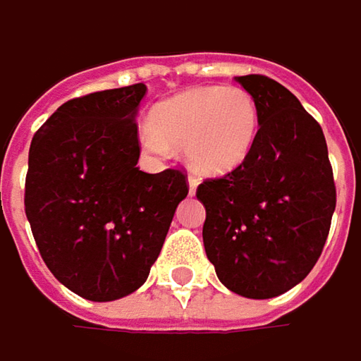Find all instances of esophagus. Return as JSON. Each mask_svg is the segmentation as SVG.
<instances>
[{
	"label": "esophagus",
	"instance_id": "34e87169",
	"mask_svg": "<svg viewBox=\"0 0 361 361\" xmlns=\"http://www.w3.org/2000/svg\"><path fill=\"white\" fill-rule=\"evenodd\" d=\"M197 185H199V178L190 174V176H189V192H190V195H192V192L197 190Z\"/></svg>",
	"mask_w": 361,
	"mask_h": 361
}]
</instances>
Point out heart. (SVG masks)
I'll list each match as a JSON object with an SVG mask.
<instances>
[{
  "label": "heart",
  "instance_id": "obj_1",
  "mask_svg": "<svg viewBox=\"0 0 361 361\" xmlns=\"http://www.w3.org/2000/svg\"><path fill=\"white\" fill-rule=\"evenodd\" d=\"M260 116L242 87H197L160 103L142 144L154 154L187 150L192 169L224 174L240 166L254 148Z\"/></svg>",
  "mask_w": 361,
  "mask_h": 361
}]
</instances>
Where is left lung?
Returning a JSON list of instances; mask_svg holds the SVG:
<instances>
[{"instance_id":"8db88e82","label":"left lung","mask_w":361,"mask_h":361,"mask_svg":"<svg viewBox=\"0 0 361 361\" xmlns=\"http://www.w3.org/2000/svg\"><path fill=\"white\" fill-rule=\"evenodd\" d=\"M258 107L254 148L240 166L197 187L203 243L217 279L235 295L272 298L319 260L335 211V180L317 119L280 82L238 77Z\"/></svg>"}]
</instances>
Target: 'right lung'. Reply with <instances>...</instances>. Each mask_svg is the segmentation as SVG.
<instances>
[{
  "instance_id": "add662e5",
  "label": "right lung",
  "mask_w": 361,
  "mask_h": 361,
  "mask_svg": "<svg viewBox=\"0 0 361 361\" xmlns=\"http://www.w3.org/2000/svg\"><path fill=\"white\" fill-rule=\"evenodd\" d=\"M144 93L135 82L66 101L30 146L24 207L38 252L68 290L97 302L146 282L189 192L183 169L135 166Z\"/></svg>"
}]
</instances>
